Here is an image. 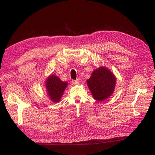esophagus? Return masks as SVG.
Returning <instances> with one entry per match:
<instances>
[{
  "label": "esophagus",
  "mask_w": 155,
  "mask_h": 155,
  "mask_svg": "<svg viewBox=\"0 0 155 155\" xmlns=\"http://www.w3.org/2000/svg\"><path fill=\"white\" fill-rule=\"evenodd\" d=\"M72 82L74 83V84H78L79 82V78H77L76 80H73Z\"/></svg>",
  "instance_id": "1"
}]
</instances>
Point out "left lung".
I'll return each mask as SVG.
<instances>
[{
	"label": "left lung",
	"mask_w": 155,
	"mask_h": 155,
	"mask_svg": "<svg viewBox=\"0 0 155 155\" xmlns=\"http://www.w3.org/2000/svg\"><path fill=\"white\" fill-rule=\"evenodd\" d=\"M115 84L116 78L105 67L95 70L87 81V84L94 99L99 101L105 100L113 94Z\"/></svg>",
	"instance_id": "8db88e82"
}]
</instances>
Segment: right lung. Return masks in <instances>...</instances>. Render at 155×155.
<instances>
[{
  "mask_svg": "<svg viewBox=\"0 0 155 155\" xmlns=\"http://www.w3.org/2000/svg\"><path fill=\"white\" fill-rule=\"evenodd\" d=\"M46 86L50 98L54 102H58L67 86V82L61 81L55 75H51L47 79Z\"/></svg>",
  "mask_w": 155,
  "mask_h": 155,
  "instance_id": "add662e5",
  "label": "right lung"
}]
</instances>
